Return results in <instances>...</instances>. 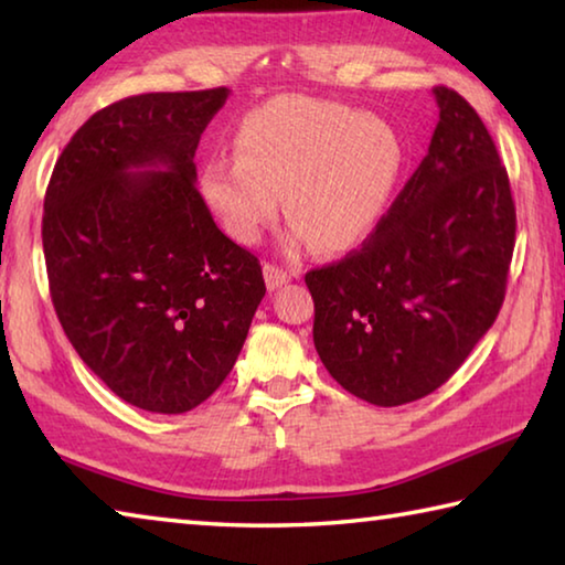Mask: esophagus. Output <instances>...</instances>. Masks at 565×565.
<instances>
[{
  "instance_id": "34e87169",
  "label": "esophagus",
  "mask_w": 565,
  "mask_h": 565,
  "mask_svg": "<svg viewBox=\"0 0 565 565\" xmlns=\"http://www.w3.org/2000/svg\"><path fill=\"white\" fill-rule=\"evenodd\" d=\"M264 279L269 289H279V286L289 284L294 279V274L281 269V266H276V264H264Z\"/></svg>"
}]
</instances>
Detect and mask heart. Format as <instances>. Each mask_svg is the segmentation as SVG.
Here are the masks:
<instances>
[{
    "mask_svg": "<svg viewBox=\"0 0 565 565\" xmlns=\"http://www.w3.org/2000/svg\"><path fill=\"white\" fill-rule=\"evenodd\" d=\"M234 149L236 157H209L199 177L226 232L256 242L284 194L291 244L311 238L323 254L347 252L371 234L404 167L388 121L306 94H279L246 111Z\"/></svg>",
    "mask_w": 565,
    "mask_h": 565,
    "instance_id": "b5f03b06",
    "label": "heart"
}]
</instances>
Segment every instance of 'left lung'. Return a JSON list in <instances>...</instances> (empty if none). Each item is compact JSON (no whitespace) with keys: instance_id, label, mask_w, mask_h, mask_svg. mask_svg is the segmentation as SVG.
<instances>
[{"instance_id":"obj_1","label":"left lung","mask_w":565,"mask_h":565,"mask_svg":"<svg viewBox=\"0 0 565 565\" xmlns=\"http://www.w3.org/2000/svg\"><path fill=\"white\" fill-rule=\"evenodd\" d=\"M428 154L347 259L303 276L313 347L374 406L424 398L451 379L499 317L515 244L509 174L481 117L436 87Z\"/></svg>"}]
</instances>
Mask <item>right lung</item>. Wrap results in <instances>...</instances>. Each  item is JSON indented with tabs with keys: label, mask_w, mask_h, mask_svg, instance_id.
Returning a JSON list of instances; mask_svg holds the SVG:
<instances>
[{
	"label": "right lung",
	"mask_w": 565,
	"mask_h": 565,
	"mask_svg": "<svg viewBox=\"0 0 565 565\" xmlns=\"http://www.w3.org/2000/svg\"><path fill=\"white\" fill-rule=\"evenodd\" d=\"M226 87L114 102L82 124L44 196L50 294L79 359L127 404L184 414L234 369L266 286L214 224L194 154Z\"/></svg>",
	"instance_id": "obj_1"
}]
</instances>
